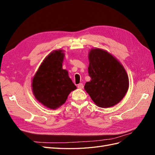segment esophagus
I'll return each mask as SVG.
<instances>
[{
	"mask_svg": "<svg viewBox=\"0 0 155 155\" xmlns=\"http://www.w3.org/2000/svg\"><path fill=\"white\" fill-rule=\"evenodd\" d=\"M78 88H80V89L83 88V83H79V84H78Z\"/></svg>",
	"mask_w": 155,
	"mask_h": 155,
	"instance_id": "1",
	"label": "esophagus"
}]
</instances>
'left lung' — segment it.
Instances as JSON below:
<instances>
[{
	"label": "left lung",
	"instance_id": "obj_1",
	"mask_svg": "<svg viewBox=\"0 0 155 155\" xmlns=\"http://www.w3.org/2000/svg\"><path fill=\"white\" fill-rule=\"evenodd\" d=\"M88 60L91 81L85 83L84 88L92 100L104 108L118 104L129 88V78L122 64L100 48L91 49Z\"/></svg>",
	"mask_w": 155,
	"mask_h": 155
}]
</instances>
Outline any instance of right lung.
<instances>
[{
    "label": "right lung",
    "mask_w": 155,
    "mask_h": 155,
    "mask_svg": "<svg viewBox=\"0 0 155 155\" xmlns=\"http://www.w3.org/2000/svg\"><path fill=\"white\" fill-rule=\"evenodd\" d=\"M63 50L51 52L41 63L32 79V91L37 101L51 109L66 101L71 91L76 89L68 71L62 68Z\"/></svg>",
    "instance_id": "1"
}]
</instances>
